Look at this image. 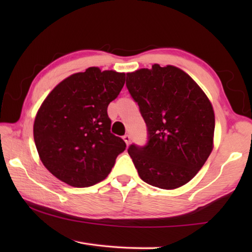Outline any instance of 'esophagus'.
Wrapping results in <instances>:
<instances>
[{
    "mask_svg": "<svg viewBox=\"0 0 252 252\" xmlns=\"http://www.w3.org/2000/svg\"><path fill=\"white\" fill-rule=\"evenodd\" d=\"M123 140H125V142L126 143V146H129V144H130V141H131V136H130L129 134L123 135Z\"/></svg>",
    "mask_w": 252,
    "mask_h": 252,
    "instance_id": "obj_1",
    "label": "esophagus"
}]
</instances>
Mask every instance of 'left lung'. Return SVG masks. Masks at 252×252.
<instances>
[{"label":"left lung","instance_id":"8db88e82","mask_svg":"<svg viewBox=\"0 0 252 252\" xmlns=\"http://www.w3.org/2000/svg\"><path fill=\"white\" fill-rule=\"evenodd\" d=\"M126 87L148 126L146 147L127 149L140 178L160 189L185 186L213 149L215 111L197 82L174 65L126 73Z\"/></svg>","mask_w":252,"mask_h":252}]
</instances>
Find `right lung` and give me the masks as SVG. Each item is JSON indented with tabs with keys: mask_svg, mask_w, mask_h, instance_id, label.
<instances>
[{
	"mask_svg": "<svg viewBox=\"0 0 252 252\" xmlns=\"http://www.w3.org/2000/svg\"><path fill=\"white\" fill-rule=\"evenodd\" d=\"M126 73L91 66L61 81L45 97L33 125L44 167L59 180L87 188L108 177L126 142L111 133L108 105Z\"/></svg>",
	"mask_w": 252,
	"mask_h": 252,
	"instance_id": "obj_1",
	"label": "right lung"
}]
</instances>
